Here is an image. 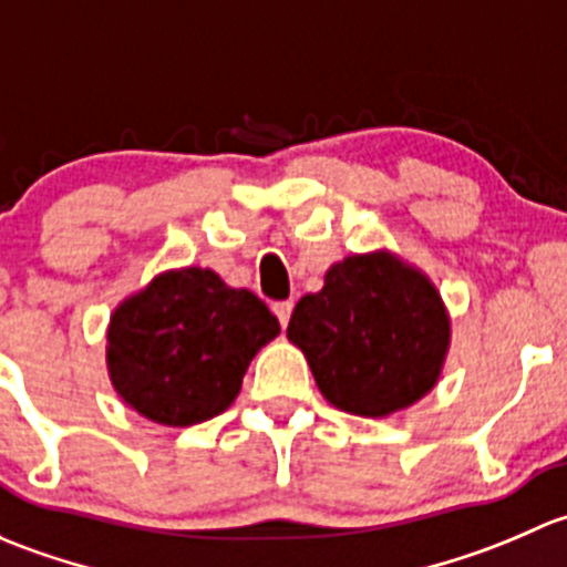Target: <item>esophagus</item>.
Wrapping results in <instances>:
<instances>
[{"instance_id": "1", "label": "esophagus", "mask_w": 567, "mask_h": 567, "mask_svg": "<svg viewBox=\"0 0 567 567\" xmlns=\"http://www.w3.org/2000/svg\"><path fill=\"white\" fill-rule=\"evenodd\" d=\"M291 308H295V302H291V300L276 302V306H272V311H276V317H278V322H281V327H286V324H289V317H291Z\"/></svg>"}]
</instances>
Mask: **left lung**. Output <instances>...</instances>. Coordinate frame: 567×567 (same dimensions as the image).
I'll return each instance as SVG.
<instances>
[{
	"label": "left lung",
	"instance_id": "1",
	"mask_svg": "<svg viewBox=\"0 0 567 567\" xmlns=\"http://www.w3.org/2000/svg\"><path fill=\"white\" fill-rule=\"evenodd\" d=\"M286 336L332 406L388 417L440 379L451 319L436 286L388 250L347 256L295 306Z\"/></svg>",
	"mask_w": 567,
	"mask_h": 567
}]
</instances>
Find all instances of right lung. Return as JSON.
Masks as SVG:
<instances>
[{"label": "right lung", "mask_w": 567, "mask_h": 567, "mask_svg": "<svg viewBox=\"0 0 567 567\" xmlns=\"http://www.w3.org/2000/svg\"><path fill=\"white\" fill-rule=\"evenodd\" d=\"M278 332L254 291L231 289L213 270L161 272L111 313V384L155 423H204L229 410L254 354Z\"/></svg>", "instance_id": "obj_1"}]
</instances>
